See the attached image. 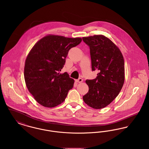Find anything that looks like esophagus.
I'll use <instances>...</instances> for the list:
<instances>
[{
    "instance_id": "esophagus-1",
    "label": "esophagus",
    "mask_w": 149,
    "mask_h": 149,
    "mask_svg": "<svg viewBox=\"0 0 149 149\" xmlns=\"http://www.w3.org/2000/svg\"><path fill=\"white\" fill-rule=\"evenodd\" d=\"M83 79H82V78H79L78 79H77V80H75V81L77 82V83H81V82H83Z\"/></svg>"
}]
</instances>
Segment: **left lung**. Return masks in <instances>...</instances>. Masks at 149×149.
<instances>
[{
    "mask_svg": "<svg viewBox=\"0 0 149 149\" xmlns=\"http://www.w3.org/2000/svg\"><path fill=\"white\" fill-rule=\"evenodd\" d=\"M82 39L90 49L92 71L99 72L95 79L86 80L89 91L83 98L89 106L102 109L117 97L124 84L123 57L113 42L104 36Z\"/></svg>",
    "mask_w": 149,
    "mask_h": 149,
    "instance_id": "1",
    "label": "left lung"
}]
</instances>
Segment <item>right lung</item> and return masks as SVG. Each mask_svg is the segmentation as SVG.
<instances>
[{
    "label": "right lung",
    "instance_id": "1",
    "mask_svg": "<svg viewBox=\"0 0 149 149\" xmlns=\"http://www.w3.org/2000/svg\"><path fill=\"white\" fill-rule=\"evenodd\" d=\"M81 38L47 36L36 43L26 60L24 76L29 92L41 105L52 108L63 103L74 80L67 72L60 74L69 51Z\"/></svg>",
    "mask_w": 149,
    "mask_h": 149
}]
</instances>
